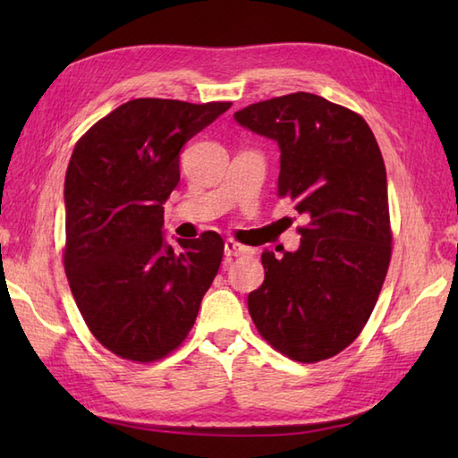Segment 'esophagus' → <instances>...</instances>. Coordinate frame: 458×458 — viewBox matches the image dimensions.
<instances>
[{
  "instance_id": "1",
  "label": "esophagus",
  "mask_w": 458,
  "mask_h": 458,
  "mask_svg": "<svg viewBox=\"0 0 458 458\" xmlns=\"http://www.w3.org/2000/svg\"><path fill=\"white\" fill-rule=\"evenodd\" d=\"M224 254H226L228 258L244 256V254H248V248L238 244V242H234V240H226L224 242Z\"/></svg>"
}]
</instances>
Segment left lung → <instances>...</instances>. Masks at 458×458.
Here are the masks:
<instances>
[{
  "label": "left lung",
  "instance_id": "obj_1",
  "mask_svg": "<svg viewBox=\"0 0 458 458\" xmlns=\"http://www.w3.org/2000/svg\"><path fill=\"white\" fill-rule=\"evenodd\" d=\"M234 120L277 143V194L307 218L297 251L261 254L266 279L248 295L251 320L291 360H327L364 328L390 266L382 153L358 114L317 94L251 104Z\"/></svg>",
  "mask_w": 458,
  "mask_h": 458
}]
</instances>
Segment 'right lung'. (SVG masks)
I'll list each match as a JSON object with an SVG mask.
<instances>
[{
  "label": "right lung",
  "instance_id": "1",
  "mask_svg": "<svg viewBox=\"0 0 458 458\" xmlns=\"http://www.w3.org/2000/svg\"><path fill=\"white\" fill-rule=\"evenodd\" d=\"M230 108L138 98L76 143L64 179V271L102 346L133 362L177 348L216 277L224 242L165 240L163 204L179 184L182 145Z\"/></svg>",
  "mask_w": 458,
  "mask_h": 458
}]
</instances>
